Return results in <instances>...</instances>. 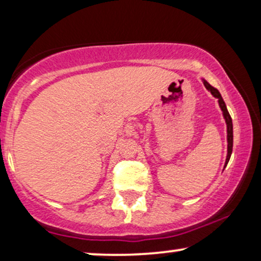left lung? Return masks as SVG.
<instances>
[{
    "label": "left lung",
    "mask_w": 261,
    "mask_h": 261,
    "mask_svg": "<svg viewBox=\"0 0 261 261\" xmlns=\"http://www.w3.org/2000/svg\"><path fill=\"white\" fill-rule=\"evenodd\" d=\"M203 84H204V87L208 89V90L212 92L213 96H215V97L219 99V105L221 107V110L223 112V116L224 119H226V122H227V140H228V154H227V159H226V165L229 162L230 159V155H231V151H233V122H231V117L229 115V113H228L227 110V107H226V103L222 99V96L217 90L216 88H214L210 85L208 82L203 80Z\"/></svg>",
    "instance_id": "8db88e82"
}]
</instances>
